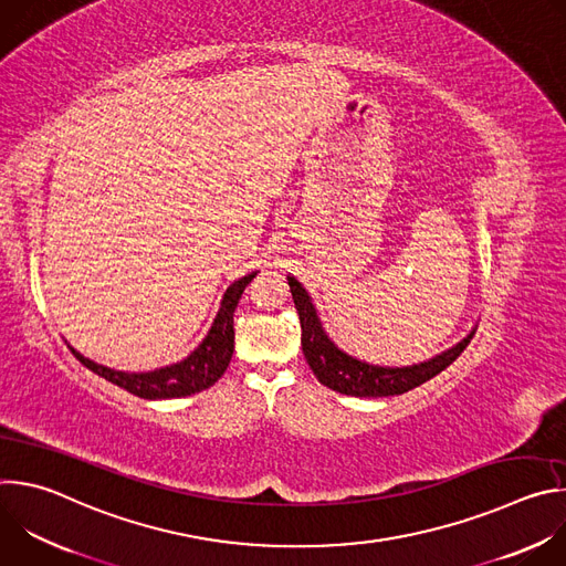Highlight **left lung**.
<instances>
[{
	"instance_id": "left-lung-1",
	"label": "left lung",
	"mask_w": 566,
	"mask_h": 566,
	"mask_svg": "<svg viewBox=\"0 0 566 566\" xmlns=\"http://www.w3.org/2000/svg\"><path fill=\"white\" fill-rule=\"evenodd\" d=\"M291 295L300 315V327H302V352L317 376L322 385H327L334 391L347 394V396H358V398H378V396H396V394H406L437 374H441L446 367H450L461 352L470 345L472 336L463 338L457 347L443 352L441 356L412 365V367H378L369 365L363 360H356L340 352L322 329L317 313L311 304V297L302 289V284L295 277H289Z\"/></svg>"
}]
</instances>
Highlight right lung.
Segmentation results:
<instances>
[{
    "label": "right lung",
    "mask_w": 566,
    "mask_h": 566,
    "mask_svg": "<svg viewBox=\"0 0 566 566\" xmlns=\"http://www.w3.org/2000/svg\"><path fill=\"white\" fill-rule=\"evenodd\" d=\"M255 275L258 273H251L228 286L210 334L186 360H181L177 365L147 371V374H125V371H114L103 365H96L90 358L80 356L75 349H71V354L94 374L127 389L129 394H134L138 398H149V400L181 398V396L203 391V389L212 387L223 376V371L232 358V349H234L232 313L237 308L241 293H244V289L251 284V280Z\"/></svg>",
    "instance_id": "add662e5"
}]
</instances>
